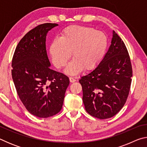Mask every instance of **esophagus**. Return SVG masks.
Returning a JSON list of instances; mask_svg holds the SVG:
<instances>
[{
  "instance_id": "1",
  "label": "esophagus",
  "mask_w": 147,
  "mask_h": 147,
  "mask_svg": "<svg viewBox=\"0 0 147 147\" xmlns=\"http://www.w3.org/2000/svg\"><path fill=\"white\" fill-rule=\"evenodd\" d=\"M69 80H70V82H71V83L75 82H76V80L74 78H73V77H69Z\"/></svg>"
}]
</instances>
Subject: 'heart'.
I'll return each mask as SVG.
<instances>
[{
    "mask_svg": "<svg viewBox=\"0 0 147 147\" xmlns=\"http://www.w3.org/2000/svg\"><path fill=\"white\" fill-rule=\"evenodd\" d=\"M108 38L102 32L91 27L73 25L67 27L61 38H54L49 46V54L57 68L65 66L71 54L73 59L65 72L76 74L82 71L91 70L98 65L106 53Z\"/></svg>",
    "mask_w": 147,
    "mask_h": 147,
    "instance_id": "obj_1",
    "label": "heart"
}]
</instances>
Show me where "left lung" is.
Returning a JSON list of instances; mask_svg holds the SVG:
<instances>
[{"label": "left lung", "instance_id": "1", "mask_svg": "<svg viewBox=\"0 0 147 147\" xmlns=\"http://www.w3.org/2000/svg\"><path fill=\"white\" fill-rule=\"evenodd\" d=\"M131 77L132 69L127 49L113 31L110 46L98 65L79 80L87 112L100 119L116 115L127 99Z\"/></svg>", "mask_w": 147, "mask_h": 147}]
</instances>
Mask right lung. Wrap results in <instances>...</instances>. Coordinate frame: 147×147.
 I'll return each instance as SVG.
<instances>
[{"label": "right lung", "mask_w": 147, "mask_h": 147, "mask_svg": "<svg viewBox=\"0 0 147 147\" xmlns=\"http://www.w3.org/2000/svg\"><path fill=\"white\" fill-rule=\"evenodd\" d=\"M58 26L45 23L24 36L15 51L11 74L19 98L33 115L47 118L59 112L69 79L50 68L46 50L49 31Z\"/></svg>", "instance_id": "obj_1"}]
</instances>
